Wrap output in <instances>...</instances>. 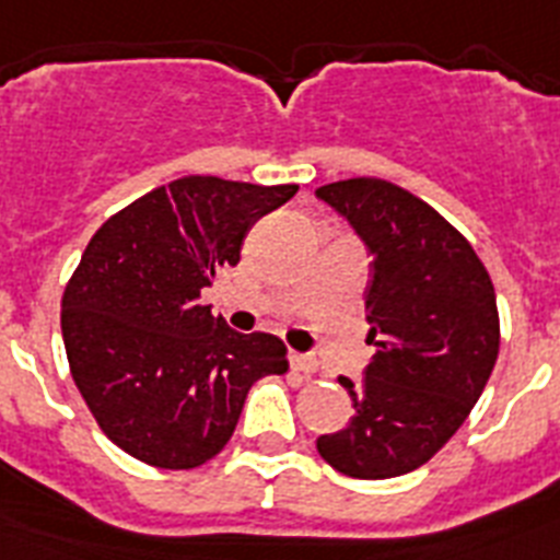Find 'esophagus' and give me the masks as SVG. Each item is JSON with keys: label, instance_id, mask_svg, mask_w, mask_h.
Listing matches in <instances>:
<instances>
[{"label": "esophagus", "instance_id": "1", "mask_svg": "<svg viewBox=\"0 0 560 560\" xmlns=\"http://www.w3.org/2000/svg\"><path fill=\"white\" fill-rule=\"evenodd\" d=\"M291 370L300 375H314L319 370V361L314 355H305V353H291Z\"/></svg>", "mask_w": 560, "mask_h": 560}]
</instances>
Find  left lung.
Wrapping results in <instances>:
<instances>
[{"label":"left lung","instance_id":"1","mask_svg":"<svg viewBox=\"0 0 560 560\" xmlns=\"http://www.w3.org/2000/svg\"><path fill=\"white\" fill-rule=\"evenodd\" d=\"M316 196L373 252L364 319L375 348L359 384L339 378L353 418L316 452L353 479L400 477L446 446L491 378L497 291L463 232L404 187L359 176Z\"/></svg>","mask_w":560,"mask_h":560}]
</instances>
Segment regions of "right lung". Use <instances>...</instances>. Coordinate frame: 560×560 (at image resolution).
Instances as JSON below:
<instances>
[{
	"label": "right lung",
	"mask_w": 560,
	"mask_h": 560,
	"mask_svg": "<svg viewBox=\"0 0 560 560\" xmlns=\"http://www.w3.org/2000/svg\"><path fill=\"white\" fill-rule=\"evenodd\" d=\"M296 185L182 176L92 235L61 300L69 373L114 446L153 468H199L230 443L249 387L289 370L271 334H235L201 303L246 232Z\"/></svg>",
	"instance_id": "obj_1"
}]
</instances>
